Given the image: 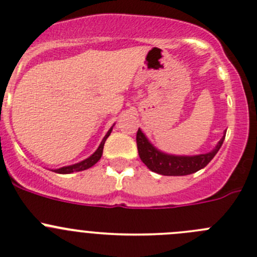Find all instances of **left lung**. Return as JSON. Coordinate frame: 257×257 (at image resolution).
<instances>
[{"mask_svg":"<svg viewBox=\"0 0 257 257\" xmlns=\"http://www.w3.org/2000/svg\"><path fill=\"white\" fill-rule=\"evenodd\" d=\"M224 138L225 136H223L212 151L194 156H178L163 153L151 144L140 129H138L137 133V145L140 159L151 171L164 176H185L206 167L219 151Z\"/></svg>","mask_w":257,"mask_h":257,"instance_id":"1","label":"left lung"}]
</instances>
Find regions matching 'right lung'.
<instances>
[{
	"mask_svg": "<svg viewBox=\"0 0 257 257\" xmlns=\"http://www.w3.org/2000/svg\"><path fill=\"white\" fill-rule=\"evenodd\" d=\"M113 126L109 129V131L107 132L106 137L103 138V140L101 142V144H99L98 149H97L92 155L90 156V158H87L86 160L81 161V163H77L75 165H70V166H64V167H60V169H56L54 170V172H56V174H71V172H76V171H83V170H87L90 169V167H92L94 164L97 163V161L101 159L102 156V153H103V147H104V143H106L107 138L109 137L110 132H112Z\"/></svg>",
	"mask_w": 257,
	"mask_h": 257,
	"instance_id": "1",
	"label": "right lung"
}]
</instances>
